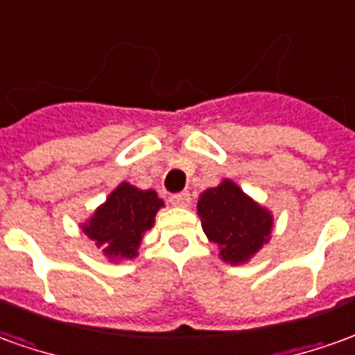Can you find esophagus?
<instances>
[{"instance_id": "34e87169", "label": "esophagus", "mask_w": 355, "mask_h": 355, "mask_svg": "<svg viewBox=\"0 0 355 355\" xmlns=\"http://www.w3.org/2000/svg\"><path fill=\"white\" fill-rule=\"evenodd\" d=\"M171 203L177 207H188L190 205V194L188 192H178V194L171 196Z\"/></svg>"}]
</instances>
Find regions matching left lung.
<instances>
[{"instance_id":"left-lung-1","label":"left lung","mask_w":355,"mask_h":355,"mask_svg":"<svg viewBox=\"0 0 355 355\" xmlns=\"http://www.w3.org/2000/svg\"><path fill=\"white\" fill-rule=\"evenodd\" d=\"M198 213L203 232L219 244L220 257L229 263L248 261L271 234V213L230 180L205 190L198 200Z\"/></svg>"}]
</instances>
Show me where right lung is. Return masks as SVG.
Segmentation results:
<instances>
[{
  "label": "right lung",
  "mask_w": 355,
  "mask_h": 355,
  "mask_svg": "<svg viewBox=\"0 0 355 355\" xmlns=\"http://www.w3.org/2000/svg\"><path fill=\"white\" fill-rule=\"evenodd\" d=\"M161 205L163 202L153 190H138L123 182L83 229L98 246H103L107 257L132 259Z\"/></svg>",
  "instance_id": "obj_1"
}]
</instances>
